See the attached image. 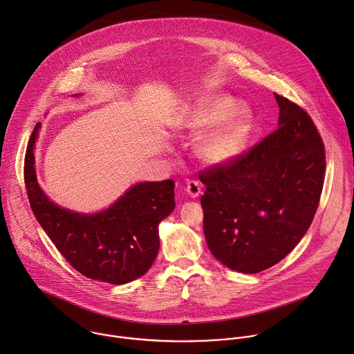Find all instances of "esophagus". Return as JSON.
I'll list each match as a JSON object with an SVG mask.
<instances>
[{
	"label": "esophagus",
	"instance_id": "34e87169",
	"mask_svg": "<svg viewBox=\"0 0 354 354\" xmlns=\"http://www.w3.org/2000/svg\"><path fill=\"white\" fill-rule=\"evenodd\" d=\"M186 192H187L189 197L194 198V197H197L201 193V186H200V183L197 180H189L187 186H186Z\"/></svg>",
	"mask_w": 354,
	"mask_h": 354
}]
</instances>
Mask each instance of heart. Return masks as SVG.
<instances>
[{
    "label": "heart",
    "instance_id": "heart-1",
    "mask_svg": "<svg viewBox=\"0 0 354 354\" xmlns=\"http://www.w3.org/2000/svg\"><path fill=\"white\" fill-rule=\"evenodd\" d=\"M226 115L230 117L227 120L204 133L198 140V156L207 164H225L242 153L252 129L250 109L236 108V101L229 97H208L197 102L180 122L183 129L198 132L222 121Z\"/></svg>",
    "mask_w": 354,
    "mask_h": 354
}]
</instances>
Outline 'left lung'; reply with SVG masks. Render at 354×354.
<instances>
[{
  "instance_id": "obj_1",
  "label": "left lung",
  "mask_w": 354,
  "mask_h": 354,
  "mask_svg": "<svg viewBox=\"0 0 354 354\" xmlns=\"http://www.w3.org/2000/svg\"><path fill=\"white\" fill-rule=\"evenodd\" d=\"M278 129L249 151L200 172L204 234L212 256L243 274L283 260L315 215L325 149L310 115L275 93Z\"/></svg>"
}]
</instances>
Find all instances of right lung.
<instances>
[{
  "instance_id": "obj_1",
  "label": "right lung",
  "mask_w": 354,
  "mask_h": 354,
  "mask_svg": "<svg viewBox=\"0 0 354 354\" xmlns=\"http://www.w3.org/2000/svg\"><path fill=\"white\" fill-rule=\"evenodd\" d=\"M36 124L25 156V185L30 208L57 250L82 275L124 285L145 275L158 249V223L175 208V182L132 186L109 208L79 214L54 204L40 189L35 171Z\"/></svg>"
}]
</instances>
